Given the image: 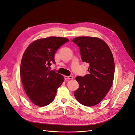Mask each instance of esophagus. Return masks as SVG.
Instances as JSON below:
<instances>
[{
  "instance_id": "esophagus-1",
  "label": "esophagus",
  "mask_w": 135,
  "mask_h": 135,
  "mask_svg": "<svg viewBox=\"0 0 135 135\" xmlns=\"http://www.w3.org/2000/svg\"><path fill=\"white\" fill-rule=\"evenodd\" d=\"M64 78H65V80H70V79H72L73 77L72 76H65Z\"/></svg>"
}]
</instances>
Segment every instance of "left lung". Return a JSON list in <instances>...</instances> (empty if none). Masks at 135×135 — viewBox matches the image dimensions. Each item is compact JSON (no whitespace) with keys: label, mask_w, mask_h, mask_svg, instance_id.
Here are the masks:
<instances>
[{"label":"left lung","mask_w":135,"mask_h":135,"mask_svg":"<svg viewBox=\"0 0 135 135\" xmlns=\"http://www.w3.org/2000/svg\"><path fill=\"white\" fill-rule=\"evenodd\" d=\"M73 42L80 50L83 62L89 64L87 74L76 77L79 87L74 92V96L81 104L94 106L104 99L113 84V55L108 45L99 38L78 37Z\"/></svg>","instance_id":"obj_1"}]
</instances>
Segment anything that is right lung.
Instances as JSON below:
<instances>
[{"instance_id": "right-lung-1", "label": "right lung", "mask_w": 135, "mask_h": 135, "mask_svg": "<svg viewBox=\"0 0 135 135\" xmlns=\"http://www.w3.org/2000/svg\"><path fill=\"white\" fill-rule=\"evenodd\" d=\"M69 41L60 37H49L32 42L23 55L21 78L28 97L34 104L44 107L54 100L64 77L51 70L55 54L59 47Z\"/></svg>"}]
</instances>
